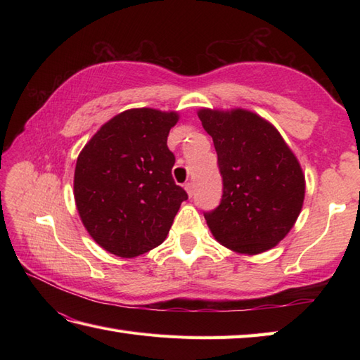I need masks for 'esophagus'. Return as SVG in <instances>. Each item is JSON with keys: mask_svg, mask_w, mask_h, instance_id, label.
I'll use <instances>...</instances> for the list:
<instances>
[{"mask_svg": "<svg viewBox=\"0 0 360 360\" xmlns=\"http://www.w3.org/2000/svg\"><path fill=\"white\" fill-rule=\"evenodd\" d=\"M184 188H186V192L188 193V196H192V195H193V192H195V186H193V182H187V184L184 186Z\"/></svg>", "mask_w": 360, "mask_h": 360, "instance_id": "34e87169", "label": "esophagus"}]
</instances>
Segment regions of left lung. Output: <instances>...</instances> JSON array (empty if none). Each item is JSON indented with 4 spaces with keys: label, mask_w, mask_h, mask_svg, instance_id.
<instances>
[{
    "label": "left lung",
    "mask_w": 360,
    "mask_h": 360,
    "mask_svg": "<svg viewBox=\"0 0 360 360\" xmlns=\"http://www.w3.org/2000/svg\"><path fill=\"white\" fill-rule=\"evenodd\" d=\"M215 145L223 200L204 213L215 240L257 255L285 238L300 215L304 174L278 129L249 110L198 111Z\"/></svg>",
    "instance_id": "1"
}]
</instances>
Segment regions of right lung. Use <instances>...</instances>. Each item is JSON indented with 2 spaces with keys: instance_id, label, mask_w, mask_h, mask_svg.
Instances as JSON below:
<instances>
[{
  "instance_id": "obj_1",
  "label": "right lung",
  "mask_w": 360,
  "mask_h": 360,
  "mask_svg": "<svg viewBox=\"0 0 360 360\" xmlns=\"http://www.w3.org/2000/svg\"><path fill=\"white\" fill-rule=\"evenodd\" d=\"M176 111L131 108L103 124L77 158L74 200L98 246L122 258L155 249L167 238L186 190L172 176L167 147Z\"/></svg>"
}]
</instances>
